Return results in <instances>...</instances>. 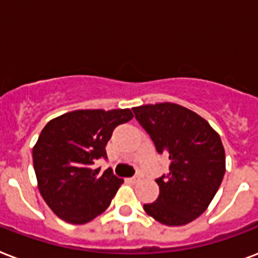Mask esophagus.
Segmentation results:
<instances>
[{
  "instance_id": "34e87169",
  "label": "esophagus",
  "mask_w": 258,
  "mask_h": 258,
  "mask_svg": "<svg viewBox=\"0 0 258 258\" xmlns=\"http://www.w3.org/2000/svg\"><path fill=\"white\" fill-rule=\"evenodd\" d=\"M127 180L131 181V183H137V181H140V176H133V177H129Z\"/></svg>"
}]
</instances>
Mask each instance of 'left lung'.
Returning <instances> with one entry per match:
<instances>
[{"instance_id": "1", "label": "left lung", "mask_w": 258, "mask_h": 258, "mask_svg": "<svg viewBox=\"0 0 258 258\" xmlns=\"http://www.w3.org/2000/svg\"><path fill=\"white\" fill-rule=\"evenodd\" d=\"M156 151L169 157V173L157 179L160 194L144 210L167 226H183L203 214L222 183L226 157L217 132L195 111L161 102L133 107Z\"/></svg>"}]
</instances>
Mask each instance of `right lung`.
<instances>
[{"instance_id": "add662e5", "label": "right lung", "mask_w": 258, "mask_h": 258, "mask_svg": "<svg viewBox=\"0 0 258 258\" xmlns=\"http://www.w3.org/2000/svg\"><path fill=\"white\" fill-rule=\"evenodd\" d=\"M133 118L131 109L74 110L51 119L33 147L37 187L60 219L83 225L102 214L123 179L110 168L99 173L93 164L106 157L114 127Z\"/></svg>"}]
</instances>
